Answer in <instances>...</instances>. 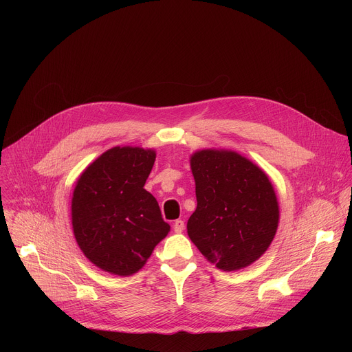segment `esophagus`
<instances>
[{
    "mask_svg": "<svg viewBox=\"0 0 352 352\" xmlns=\"http://www.w3.org/2000/svg\"><path fill=\"white\" fill-rule=\"evenodd\" d=\"M184 227H185V224H184V221L182 220H175L174 221V231L175 232H182L184 231Z\"/></svg>",
    "mask_w": 352,
    "mask_h": 352,
    "instance_id": "34e87169",
    "label": "esophagus"
}]
</instances>
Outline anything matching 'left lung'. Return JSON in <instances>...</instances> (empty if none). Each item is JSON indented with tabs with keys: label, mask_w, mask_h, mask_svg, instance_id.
I'll return each mask as SVG.
<instances>
[{
	"label": "left lung",
	"mask_w": 352,
	"mask_h": 352,
	"mask_svg": "<svg viewBox=\"0 0 352 352\" xmlns=\"http://www.w3.org/2000/svg\"><path fill=\"white\" fill-rule=\"evenodd\" d=\"M197 206L188 220L190 241L224 272L243 269L270 246L278 202L269 177L232 150L205 148L190 157Z\"/></svg>",
	"instance_id": "obj_1"
}]
</instances>
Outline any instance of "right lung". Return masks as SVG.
<instances>
[{
  "label": "right lung",
  "mask_w": 352,
  "mask_h": 352,
  "mask_svg": "<svg viewBox=\"0 0 352 352\" xmlns=\"http://www.w3.org/2000/svg\"><path fill=\"white\" fill-rule=\"evenodd\" d=\"M156 152L113 147L79 177L71 214L76 242L97 267L117 276L139 272L170 226L156 197L144 189Z\"/></svg>",
  "instance_id": "1"
}]
</instances>
